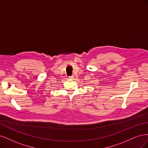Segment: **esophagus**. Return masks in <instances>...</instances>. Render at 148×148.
Wrapping results in <instances>:
<instances>
[{
  "instance_id": "esophagus-1",
  "label": "esophagus",
  "mask_w": 148,
  "mask_h": 148,
  "mask_svg": "<svg viewBox=\"0 0 148 148\" xmlns=\"http://www.w3.org/2000/svg\"><path fill=\"white\" fill-rule=\"evenodd\" d=\"M73 78H74L73 76H69L68 78H69V79H73Z\"/></svg>"
}]
</instances>
